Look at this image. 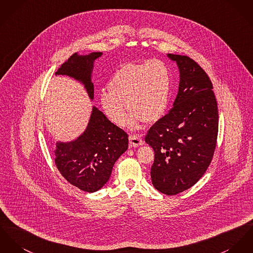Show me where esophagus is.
Here are the masks:
<instances>
[{"label":"esophagus","mask_w":253,"mask_h":253,"mask_svg":"<svg viewBox=\"0 0 253 253\" xmlns=\"http://www.w3.org/2000/svg\"><path fill=\"white\" fill-rule=\"evenodd\" d=\"M129 141H130V145L134 146V147H137V146L143 144V140L136 135H131L129 136Z\"/></svg>","instance_id":"esophagus-1"}]
</instances>
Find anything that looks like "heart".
<instances>
[{
	"mask_svg": "<svg viewBox=\"0 0 253 253\" xmlns=\"http://www.w3.org/2000/svg\"><path fill=\"white\" fill-rule=\"evenodd\" d=\"M171 86L170 71L161 59L120 66L109 83L110 90H101L99 99L104 113L118 126L128 120V109L137 121L153 122L165 114Z\"/></svg>",
	"mask_w": 253,
	"mask_h": 253,
	"instance_id": "1",
	"label": "heart"
}]
</instances>
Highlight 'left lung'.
I'll list each match as a JSON object with an SVG mask.
<instances>
[{
	"instance_id": "obj_1",
	"label": "left lung",
	"mask_w": 253,
	"mask_h": 253,
	"mask_svg": "<svg viewBox=\"0 0 253 253\" xmlns=\"http://www.w3.org/2000/svg\"><path fill=\"white\" fill-rule=\"evenodd\" d=\"M180 71L173 108L149 129L145 141L154 150L152 184L167 195L191 187L210 166L218 132V112L213 84L202 67L188 56L169 54Z\"/></svg>"
}]
</instances>
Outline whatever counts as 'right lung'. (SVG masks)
<instances>
[{
  "instance_id": "right-lung-1",
  "label": "right lung",
  "mask_w": 253,
  "mask_h": 253,
  "mask_svg": "<svg viewBox=\"0 0 253 253\" xmlns=\"http://www.w3.org/2000/svg\"><path fill=\"white\" fill-rule=\"evenodd\" d=\"M101 55V52L86 56L75 53L61 64L56 75H67L81 81L90 99H93L91 72L93 61ZM127 148V133L93 108L82 136L71 142L57 143L55 163L60 174L71 185L84 192L94 193L108 182L115 163Z\"/></svg>"
}]
</instances>
